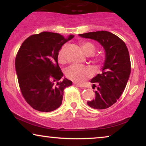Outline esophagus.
I'll list each match as a JSON object with an SVG mask.
<instances>
[{
	"instance_id": "esophagus-1",
	"label": "esophagus",
	"mask_w": 146,
	"mask_h": 146,
	"mask_svg": "<svg viewBox=\"0 0 146 146\" xmlns=\"http://www.w3.org/2000/svg\"><path fill=\"white\" fill-rule=\"evenodd\" d=\"M74 84L77 87H84V85L82 84H80V83H77V82H74Z\"/></svg>"
}]
</instances>
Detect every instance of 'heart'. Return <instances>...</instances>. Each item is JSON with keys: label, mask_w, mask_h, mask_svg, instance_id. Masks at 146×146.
I'll list each match as a JSON object with an SVG mask.
<instances>
[{"label": "heart", "mask_w": 146, "mask_h": 146, "mask_svg": "<svg viewBox=\"0 0 146 146\" xmlns=\"http://www.w3.org/2000/svg\"><path fill=\"white\" fill-rule=\"evenodd\" d=\"M80 45L83 50L87 55L90 56L93 54L95 51V46L92 44L88 42H81ZM66 46H63L58 53V60L60 63H64L66 62L65 50ZM92 74L90 70L88 68L82 66H71L66 70V76L69 79L74 81L82 82Z\"/></svg>", "instance_id": "heart-1"}]
</instances>
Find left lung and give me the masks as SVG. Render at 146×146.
Returning a JSON list of instances; mask_svg holds the SVG:
<instances>
[{"label": "left lung", "mask_w": 146, "mask_h": 146, "mask_svg": "<svg viewBox=\"0 0 146 146\" xmlns=\"http://www.w3.org/2000/svg\"><path fill=\"white\" fill-rule=\"evenodd\" d=\"M79 36L97 41L105 50L102 73L90 81L92 88H96V96L87 104L94 109H106L116 102L126 86L131 72L128 50L122 40L108 31L90 32Z\"/></svg>", "instance_id": "8db88e82"}]
</instances>
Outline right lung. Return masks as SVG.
Returning <instances> with one entry per match:
<instances>
[{"label": "right lung", "instance_id": "add662e5", "mask_svg": "<svg viewBox=\"0 0 146 146\" xmlns=\"http://www.w3.org/2000/svg\"><path fill=\"white\" fill-rule=\"evenodd\" d=\"M67 38L58 33L42 32L27 38L15 59L16 72L22 94L36 110L49 112L60 106L64 90L72 85L58 63V53Z\"/></svg>", "mask_w": 146, "mask_h": 146}]
</instances>
